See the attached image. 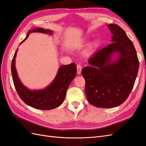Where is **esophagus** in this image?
Here are the masks:
<instances>
[{
  "label": "esophagus",
  "instance_id": "obj_1",
  "mask_svg": "<svg viewBox=\"0 0 146 146\" xmlns=\"http://www.w3.org/2000/svg\"><path fill=\"white\" fill-rule=\"evenodd\" d=\"M77 73L78 74H80L81 72V69H82V66L80 65H77Z\"/></svg>",
  "mask_w": 146,
  "mask_h": 146
}]
</instances>
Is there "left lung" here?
Here are the masks:
<instances>
[{
    "label": "left lung",
    "instance_id": "obj_1",
    "mask_svg": "<svg viewBox=\"0 0 146 146\" xmlns=\"http://www.w3.org/2000/svg\"><path fill=\"white\" fill-rule=\"evenodd\" d=\"M112 43L95 52L83 68L85 92L88 102L102 108L118 106L128 98L134 86L139 60L132 41L117 24H109ZM118 54L113 61L111 57Z\"/></svg>",
    "mask_w": 146,
    "mask_h": 146
}]
</instances>
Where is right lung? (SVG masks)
I'll use <instances>...</instances> for the list:
<instances>
[{"label":"right lung","instance_id":"1","mask_svg":"<svg viewBox=\"0 0 146 146\" xmlns=\"http://www.w3.org/2000/svg\"><path fill=\"white\" fill-rule=\"evenodd\" d=\"M38 32L52 34L51 30H44L43 28L36 27L29 31L25 39L26 40L31 33ZM18 49L15 53L11 62V74L15 87L22 100L27 105L38 110H49L59 106L64 102L66 90L71 82L76 76V66L74 63L62 65L59 68L54 80L46 88L42 90H31L25 87L18 76L15 67V58Z\"/></svg>","mask_w":146,"mask_h":146}]
</instances>
